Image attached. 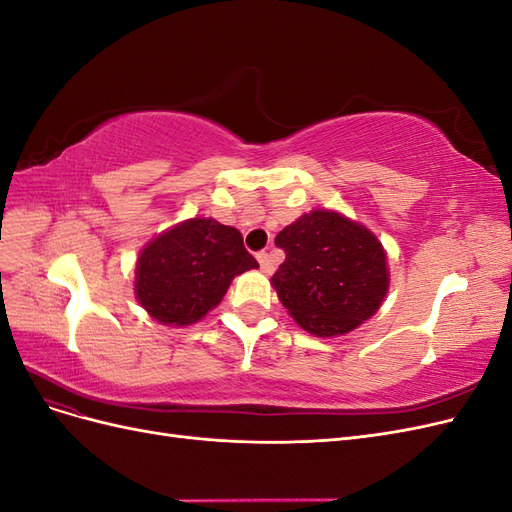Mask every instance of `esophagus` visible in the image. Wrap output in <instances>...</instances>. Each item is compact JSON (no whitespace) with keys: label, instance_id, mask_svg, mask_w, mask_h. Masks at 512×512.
Here are the masks:
<instances>
[{"label":"esophagus","instance_id":"1","mask_svg":"<svg viewBox=\"0 0 512 512\" xmlns=\"http://www.w3.org/2000/svg\"><path fill=\"white\" fill-rule=\"evenodd\" d=\"M258 262H260V269H262V273H267V275H271L273 273V260H271V254L269 252H260L258 256Z\"/></svg>","mask_w":512,"mask_h":512}]
</instances>
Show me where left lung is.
<instances>
[{
	"instance_id": "8db88e82",
	"label": "left lung",
	"mask_w": 512,
	"mask_h": 512,
	"mask_svg": "<svg viewBox=\"0 0 512 512\" xmlns=\"http://www.w3.org/2000/svg\"><path fill=\"white\" fill-rule=\"evenodd\" d=\"M286 260L271 286L301 329L339 337L374 316L391 275L386 252L367 226L331 209H314L275 237Z\"/></svg>"
}]
</instances>
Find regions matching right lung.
I'll use <instances>...</instances> for the list:
<instances>
[{
	"label": "right lung",
	"mask_w": 512,
	"mask_h": 512,
	"mask_svg": "<svg viewBox=\"0 0 512 512\" xmlns=\"http://www.w3.org/2000/svg\"><path fill=\"white\" fill-rule=\"evenodd\" d=\"M258 269L237 228L190 218L153 237L136 258L134 294L166 327H190L224 299L237 275Z\"/></svg>",
	"instance_id": "obj_1"
}]
</instances>
